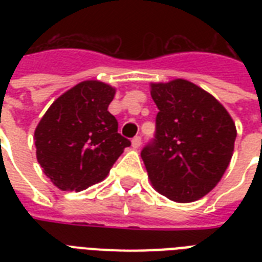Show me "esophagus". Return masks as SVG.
<instances>
[{
    "label": "esophagus",
    "mask_w": 262,
    "mask_h": 262,
    "mask_svg": "<svg viewBox=\"0 0 262 262\" xmlns=\"http://www.w3.org/2000/svg\"><path fill=\"white\" fill-rule=\"evenodd\" d=\"M132 145H133V148H139L140 145H141V137H140V136H136L135 139L132 140Z\"/></svg>",
    "instance_id": "34e87169"
}]
</instances>
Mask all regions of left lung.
I'll list each match as a JSON object with an SVG mask.
<instances>
[{"label":"left lung","mask_w":262,"mask_h":262,"mask_svg":"<svg viewBox=\"0 0 262 262\" xmlns=\"http://www.w3.org/2000/svg\"><path fill=\"white\" fill-rule=\"evenodd\" d=\"M159 113L155 139L141 151L152 186L175 203H191L216 186L234 152L235 123L223 104L183 79L152 83Z\"/></svg>","instance_id":"8db88e82"}]
</instances>
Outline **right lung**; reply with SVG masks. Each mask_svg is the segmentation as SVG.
I'll return each mask as SVG.
<instances>
[{
	"label": "right lung",
	"instance_id": "1",
	"mask_svg": "<svg viewBox=\"0 0 262 262\" xmlns=\"http://www.w3.org/2000/svg\"><path fill=\"white\" fill-rule=\"evenodd\" d=\"M114 95L108 84L81 81L55 99L38 123L36 159L61 190L80 191L100 182L130 145L107 110Z\"/></svg>",
	"mask_w": 262,
	"mask_h": 262
}]
</instances>
